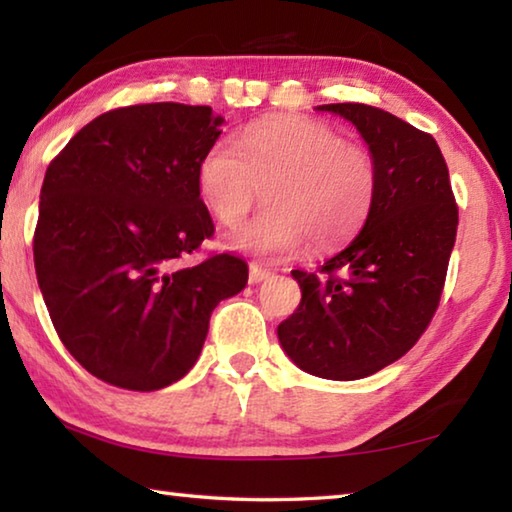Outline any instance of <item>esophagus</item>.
I'll return each instance as SVG.
<instances>
[{
  "mask_svg": "<svg viewBox=\"0 0 512 512\" xmlns=\"http://www.w3.org/2000/svg\"><path fill=\"white\" fill-rule=\"evenodd\" d=\"M271 275H273V273L268 271V268H262V266H257V264H250L248 282H250V284H259V282L268 280V277H271Z\"/></svg>",
  "mask_w": 512,
  "mask_h": 512,
  "instance_id": "obj_1",
  "label": "esophagus"
}]
</instances>
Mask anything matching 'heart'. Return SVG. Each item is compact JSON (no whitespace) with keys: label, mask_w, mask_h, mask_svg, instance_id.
Listing matches in <instances>:
<instances>
[{"label":"heart","mask_w":512,"mask_h":512,"mask_svg":"<svg viewBox=\"0 0 512 512\" xmlns=\"http://www.w3.org/2000/svg\"><path fill=\"white\" fill-rule=\"evenodd\" d=\"M201 201L216 221L237 225L266 194V210L232 232V246L280 259L302 246L334 248L368 219L379 164L366 146L307 117H275L237 137H219L196 169Z\"/></svg>","instance_id":"1"}]
</instances>
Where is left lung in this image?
<instances>
[{
	"label": "left lung",
	"mask_w": 512,
	"mask_h": 512,
	"mask_svg": "<svg viewBox=\"0 0 512 512\" xmlns=\"http://www.w3.org/2000/svg\"><path fill=\"white\" fill-rule=\"evenodd\" d=\"M357 126L379 164L366 223L314 273L291 271L300 305L277 325L289 359L309 375H375L418 343L443 296L458 207L447 162L429 133L366 103H327Z\"/></svg>",
	"instance_id": "obj_1"
}]
</instances>
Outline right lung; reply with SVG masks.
I'll use <instances>...</instances> for the list:
<instances>
[{
	"label": "right lung",
	"instance_id": "1",
	"mask_svg": "<svg viewBox=\"0 0 512 512\" xmlns=\"http://www.w3.org/2000/svg\"><path fill=\"white\" fill-rule=\"evenodd\" d=\"M221 124L210 106H126L49 162L38 284L60 341L106 384L158 391L185 377L214 307L246 287L248 264L230 253L183 266L214 235L196 169Z\"/></svg>",
	"mask_w": 512,
	"mask_h": 512
}]
</instances>
